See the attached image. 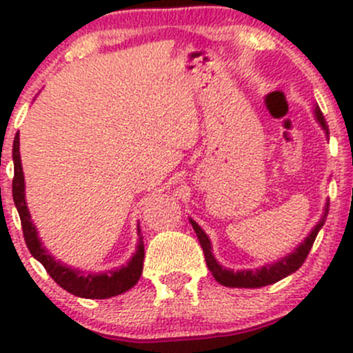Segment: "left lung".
I'll use <instances>...</instances> for the list:
<instances>
[{
  "label": "left lung",
  "instance_id": "obj_1",
  "mask_svg": "<svg viewBox=\"0 0 353 353\" xmlns=\"http://www.w3.org/2000/svg\"><path fill=\"white\" fill-rule=\"evenodd\" d=\"M314 117L318 121L319 126L323 128L325 131L326 138L330 137V130H328V124H326L325 116H323L321 109H319L318 104H314ZM328 210H330V199H326V205H325V212H323L321 220L314 225V229L309 232V236L305 237L304 243H301L297 248L294 249L292 252H288L287 256L280 258L279 261H273L270 265L261 266V268H256V270H234L225 268V266L220 265L219 261L215 259L213 256V249H212V243H210L208 236H206L205 230L194 222L193 219H190L191 225H193L194 232H196L199 244H201L203 252H205V261L208 270L212 272L213 279L216 280L219 283H222L223 287H237V288H259V287H265V285H272V283H276L279 280L285 279V276L292 275L294 272H297L299 268L302 266V263L305 261L307 258L309 251H311L312 244H314L316 236H318L319 230L323 229L326 222V216H328Z\"/></svg>",
  "mask_w": 353,
  "mask_h": 353
}]
</instances>
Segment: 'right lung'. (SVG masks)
Wrapping results in <instances>:
<instances>
[{
    "label": "right lung",
    "mask_w": 353,
    "mask_h": 353,
    "mask_svg": "<svg viewBox=\"0 0 353 353\" xmlns=\"http://www.w3.org/2000/svg\"><path fill=\"white\" fill-rule=\"evenodd\" d=\"M13 201H15L17 210H19L20 220H22V229L25 244H27L30 254L41 263L46 272L51 275V279L58 283L59 287L65 288L70 294L83 299H109L114 295H119L123 292L130 290L131 287L137 285L140 280L141 272H143V258H145V245L143 236H141L140 225L138 230V244L137 251L130 258L126 265L121 268L108 270L104 273H88L81 272L78 268H71L65 263L54 259V256L49 254L48 249L44 248L39 239L37 229L30 219V212L25 201V177L22 169V160H20V137L15 134L13 140Z\"/></svg>",
    "instance_id": "add662e5"
}]
</instances>
